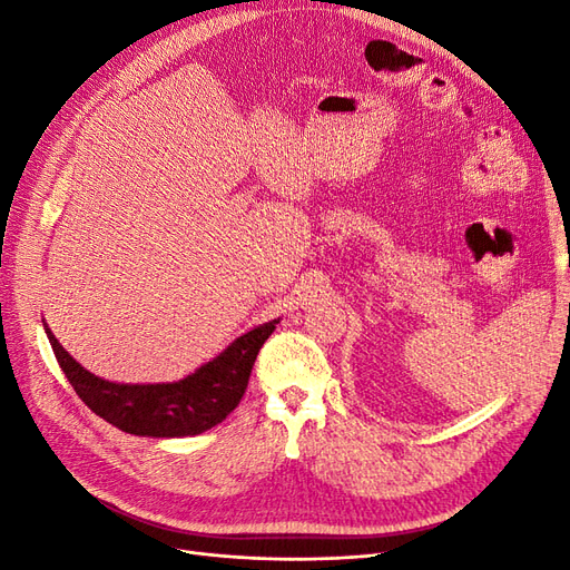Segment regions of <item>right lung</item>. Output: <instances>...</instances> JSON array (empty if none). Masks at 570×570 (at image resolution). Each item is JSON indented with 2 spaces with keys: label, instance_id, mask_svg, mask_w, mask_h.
Instances as JSON below:
<instances>
[{
  "label": "right lung",
  "instance_id": "obj_1",
  "mask_svg": "<svg viewBox=\"0 0 570 570\" xmlns=\"http://www.w3.org/2000/svg\"><path fill=\"white\" fill-rule=\"evenodd\" d=\"M271 321L237 337L230 347L178 383L118 385L85 371L47 331L68 383L97 416L130 435L185 438L212 430L245 396L258 350L275 331Z\"/></svg>",
  "mask_w": 570,
  "mask_h": 570
}]
</instances>
